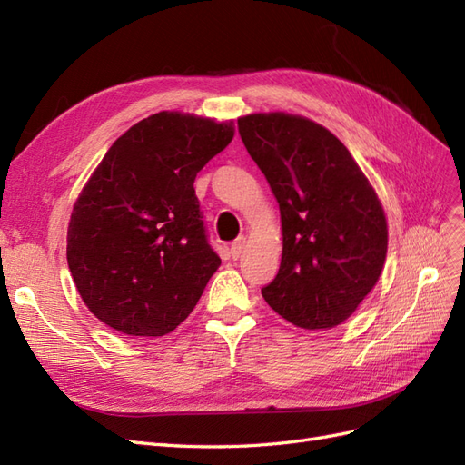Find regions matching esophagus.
Segmentation results:
<instances>
[{"label": "esophagus", "mask_w": 465, "mask_h": 465, "mask_svg": "<svg viewBox=\"0 0 465 465\" xmlns=\"http://www.w3.org/2000/svg\"><path fill=\"white\" fill-rule=\"evenodd\" d=\"M244 248H246V238L244 236H241V238H236V241L231 244V256L234 258V260H238L242 256V252H244Z\"/></svg>", "instance_id": "34e87169"}]
</instances>
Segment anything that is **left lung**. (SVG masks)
I'll list each match as a JSON object with an SVG mask.
<instances>
[{"label":"left lung","mask_w":465,"mask_h":465,"mask_svg":"<svg viewBox=\"0 0 465 465\" xmlns=\"http://www.w3.org/2000/svg\"><path fill=\"white\" fill-rule=\"evenodd\" d=\"M238 134L279 203L283 256L262 289L273 311L304 330L347 320L384 267L388 227L367 176L320 124L272 112L238 120Z\"/></svg>","instance_id":"obj_1"}]
</instances>
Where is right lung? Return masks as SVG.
Segmentation results:
<instances>
[{"mask_svg": "<svg viewBox=\"0 0 465 465\" xmlns=\"http://www.w3.org/2000/svg\"><path fill=\"white\" fill-rule=\"evenodd\" d=\"M232 137V122L159 112L96 166L69 221L67 265L83 302L112 330L166 335L198 304L221 258L193 180Z\"/></svg>", "mask_w": 465, "mask_h": 465, "instance_id": "right-lung-1", "label": "right lung"}]
</instances>
